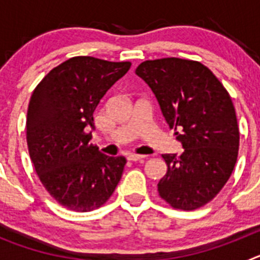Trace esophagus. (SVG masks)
<instances>
[{"mask_svg":"<svg viewBox=\"0 0 260 260\" xmlns=\"http://www.w3.org/2000/svg\"><path fill=\"white\" fill-rule=\"evenodd\" d=\"M144 157H146V156L135 155V153H130V155H127V160H130V161H141V160H143Z\"/></svg>","mask_w":260,"mask_h":260,"instance_id":"esophagus-1","label":"esophagus"}]
</instances>
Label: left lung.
I'll return each instance as SVG.
<instances>
[{
  "instance_id": "left-lung-1",
  "label": "left lung",
  "mask_w": 260,
  "mask_h": 260,
  "mask_svg": "<svg viewBox=\"0 0 260 260\" xmlns=\"http://www.w3.org/2000/svg\"><path fill=\"white\" fill-rule=\"evenodd\" d=\"M135 74L148 84L183 153L162 155L167 174L158 194L172 207L191 211L212 201L237 161L240 132L233 103L220 80L201 62L144 61Z\"/></svg>"
}]
</instances>
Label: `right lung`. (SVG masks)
<instances>
[{
    "instance_id": "1",
    "label": "right lung",
    "mask_w": 260,
    "mask_h": 260,
    "mask_svg": "<svg viewBox=\"0 0 260 260\" xmlns=\"http://www.w3.org/2000/svg\"><path fill=\"white\" fill-rule=\"evenodd\" d=\"M130 62L73 57L50 70L27 112L29 157L47 191L59 204L87 212L104 204L122 176L126 158L88 144L93 112Z\"/></svg>"
}]
</instances>
